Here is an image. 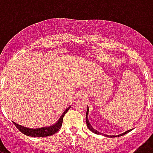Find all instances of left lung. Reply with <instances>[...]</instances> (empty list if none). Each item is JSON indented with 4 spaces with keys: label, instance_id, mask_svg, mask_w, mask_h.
Masks as SVG:
<instances>
[{
    "label": "left lung",
    "instance_id": "1",
    "mask_svg": "<svg viewBox=\"0 0 153 153\" xmlns=\"http://www.w3.org/2000/svg\"><path fill=\"white\" fill-rule=\"evenodd\" d=\"M88 110H89V109H88V110H87V114H86V123H87V126H88V129H89V130H90V131H92V132H93V133H95V134H100V132H98V131H96V130H95V129H94L93 127H92V126H91V124H90V123H89V121H88ZM132 131V130H129V131H126L125 133H123V134H118V135H117V136H122V135H123V134H127V133H128V132H130V131ZM105 136H108V135H106V134H105ZM108 137H116V136H114V135H112V136H111V135H108Z\"/></svg>",
    "mask_w": 153,
    "mask_h": 153
}]
</instances>
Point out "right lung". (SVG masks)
<instances>
[{
    "label": "right lung",
    "instance_id": "right-lung-1",
    "mask_svg": "<svg viewBox=\"0 0 153 153\" xmlns=\"http://www.w3.org/2000/svg\"><path fill=\"white\" fill-rule=\"evenodd\" d=\"M71 107H69L68 108L65 109V111L63 113L62 115V117H60V119L58 120V122L54 124L52 126H48V127H45V128H38V129H30L24 127L22 126H20L17 123H14V125L17 128L19 129V131H21L22 133H23L26 135L31 137H47L53 135V134H56L57 131H59L60 128L62 127V122H63V117L65 116V114H66V112L69 110V108Z\"/></svg>",
    "mask_w": 153,
    "mask_h": 153
}]
</instances>
